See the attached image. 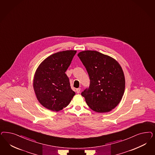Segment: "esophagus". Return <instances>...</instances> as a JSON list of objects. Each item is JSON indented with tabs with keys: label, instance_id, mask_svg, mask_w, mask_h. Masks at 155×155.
Listing matches in <instances>:
<instances>
[{
	"label": "esophagus",
	"instance_id": "obj_1",
	"mask_svg": "<svg viewBox=\"0 0 155 155\" xmlns=\"http://www.w3.org/2000/svg\"><path fill=\"white\" fill-rule=\"evenodd\" d=\"M80 90H81V89L79 88H77V89H76V92H77V94H79V93H80Z\"/></svg>",
	"mask_w": 155,
	"mask_h": 155
}]
</instances>
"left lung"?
Wrapping results in <instances>:
<instances>
[{
    "label": "left lung",
    "mask_w": 155,
    "mask_h": 155,
    "mask_svg": "<svg viewBox=\"0 0 155 155\" xmlns=\"http://www.w3.org/2000/svg\"><path fill=\"white\" fill-rule=\"evenodd\" d=\"M78 56L90 77V86L81 92L87 105L99 113L110 112L119 104L125 90V78L119 63L96 51H84Z\"/></svg>",
    "instance_id": "1"
}]
</instances>
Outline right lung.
<instances>
[{"label":"right lung","mask_w":155,"mask_h":155,"mask_svg":"<svg viewBox=\"0 0 155 155\" xmlns=\"http://www.w3.org/2000/svg\"><path fill=\"white\" fill-rule=\"evenodd\" d=\"M76 53V51L67 50L50 55L36 71L34 89L38 100L47 109L63 110L75 95L65 72Z\"/></svg>","instance_id":"add662e5"}]
</instances>
